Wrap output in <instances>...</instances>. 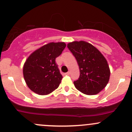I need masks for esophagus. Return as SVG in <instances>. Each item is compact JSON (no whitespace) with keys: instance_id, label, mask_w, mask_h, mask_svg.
<instances>
[{"instance_id":"obj_1","label":"esophagus","mask_w":132,"mask_h":132,"mask_svg":"<svg viewBox=\"0 0 132 132\" xmlns=\"http://www.w3.org/2000/svg\"><path fill=\"white\" fill-rule=\"evenodd\" d=\"M70 72H67V73H65V75H70Z\"/></svg>"}]
</instances>
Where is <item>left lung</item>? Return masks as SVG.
<instances>
[{"instance_id":"1","label":"left lung","mask_w":132,"mask_h":132,"mask_svg":"<svg viewBox=\"0 0 132 132\" xmlns=\"http://www.w3.org/2000/svg\"><path fill=\"white\" fill-rule=\"evenodd\" d=\"M67 47L77 61L80 77L73 82L75 88L88 95L98 94L109 81L110 70L108 62L99 50L90 43L74 41Z\"/></svg>"}]
</instances>
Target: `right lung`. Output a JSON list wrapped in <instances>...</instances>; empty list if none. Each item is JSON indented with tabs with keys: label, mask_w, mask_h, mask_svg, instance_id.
Returning a JSON list of instances; mask_svg holds the SVG:
<instances>
[{
	"label": "right lung",
	"mask_w": 132,
	"mask_h": 132,
	"mask_svg": "<svg viewBox=\"0 0 132 132\" xmlns=\"http://www.w3.org/2000/svg\"><path fill=\"white\" fill-rule=\"evenodd\" d=\"M65 42H50L32 52L23 67L27 85L40 95H48L57 89L62 79L55 59L65 48Z\"/></svg>",
	"instance_id": "right-lung-1"
}]
</instances>
